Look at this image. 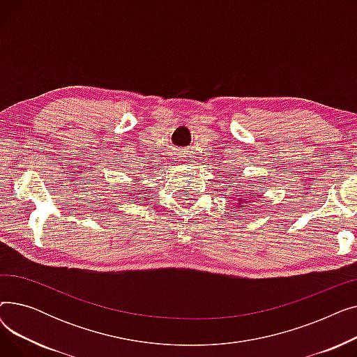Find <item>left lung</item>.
Returning <instances> with one entry per match:
<instances>
[{
    "instance_id": "1",
    "label": "left lung",
    "mask_w": 357,
    "mask_h": 357,
    "mask_svg": "<svg viewBox=\"0 0 357 357\" xmlns=\"http://www.w3.org/2000/svg\"><path fill=\"white\" fill-rule=\"evenodd\" d=\"M238 201H241V199H238Z\"/></svg>"
}]
</instances>
